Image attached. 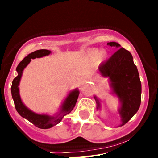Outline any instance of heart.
I'll return each mask as SVG.
<instances>
[{
  "mask_svg": "<svg viewBox=\"0 0 158 158\" xmlns=\"http://www.w3.org/2000/svg\"><path fill=\"white\" fill-rule=\"evenodd\" d=\"M107 56V53L106 51H101L99 50H93L88 54V58L91 60H96L99 58L100 60H103Z\"/></svg>",
  "mask_w": 158,
  "mask_h": 158,
  "instance_id": "heart-1",
  "label": "heart"
}]
</instances>
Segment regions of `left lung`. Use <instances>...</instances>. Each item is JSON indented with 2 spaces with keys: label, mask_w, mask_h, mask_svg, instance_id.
<instances>
[{
  "label": "left lung",
  "mask_w": 158,
  "mask_h": 158,
  "mask_svg": "<svg viewBox=\"0 0 158 158\" xmlns=\"http://www.w3.org/2000/svg\"><path fill=\"white\" fill-rule=\"evenodd\" d=\"M110 46L119 49L99 66V73L109 78L112 93L118 97L120 107L118 110L121 117L120 126L126 124L138 111L141 102V82L138 70L134 63L133 56L129 51L120 48V44L108 42ZM96 108L99 110L100 102L96 96Z\"/></svg>",
  "instance_id": "left-lung-1"
}]
</instances>
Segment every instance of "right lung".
Segmentation results:
<instances>
[{"instance_id": "1", "label": "right lung", "mask_w": 158, "mask_h": 158, "mask_svg": "<svg viewBox=\"0 0 158 158\" xmlns=\"http://www.w3.org/2000/svg\"><path fill=\"white\" fill-rule=\"evenodd\" d=\"M50 53H51V51H49V50L40 49L27 55L17 66L16 71L18 72V76L14 79L11 85L12 98L14 99L15 109L18 111V113L22 117L25 118L26 120H27L31 123H33L35 126H36L37 127L41 128V129H48V128L52 127L53 126H56V124L60 123L61 120H62V118L65 115L71 113L72 110H73V108L76 106V102H77L78 96L79 95V91L78 90V89H76L75 90L70 92L69 93L68 96L65 98L62 106H61L60 112L56 116H48V115L46 114L35 113L31 110H29L23 103L22 101H21V96H20L19 88H18L20 80H21V76H22L23 70L30 63L31 59L48 56Z\"/></svg>"}]
</instances>
